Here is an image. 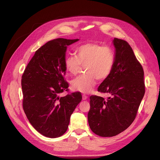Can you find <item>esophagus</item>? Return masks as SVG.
<instances>
[{"label": "esophagus", "instance_id": "34e87169", "mask_svg": "<svg viewBox=\"0 0 160 160\" xmlns=\"http://www.w3.org/2000/svg\"><path fill=\"white\" fill-rule=\"evenodd\" d=\"M82 98H83V100H86L88 99V95H86L85 94L82 95Z\"/></svg>", "mask_w": 160, "mask_h": 160}]
</instances>
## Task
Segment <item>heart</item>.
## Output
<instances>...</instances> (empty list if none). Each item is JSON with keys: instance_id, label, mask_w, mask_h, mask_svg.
I'll use <instances>...</instances> for the list:
<instances>
[{"instance_id": "b5f03b06", "label": "heart", "mask_w": 160, "mask_h": 160, "mask_svg": "<svg viewBox=\"0 0 160 160\" xmlns=\"http://www.w3.org/2000/svg\"><path fill=\"white\" fill-rule=\"evenodd\" d=\"M76 55H68L64 65L69 73L75 75L85 66V73L71 81L72 89L82 93H89L96 85L97 79H107L113 71L115 53L112 48L97 42H87L75 50Z\"/></svg>"}]
</instances>
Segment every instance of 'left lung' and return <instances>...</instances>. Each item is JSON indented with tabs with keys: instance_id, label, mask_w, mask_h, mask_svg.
I'll return each mask as SVG.
<instances>
[{
	"instance_id": "obj_1",
	"label": "left lung",
	"mask_w": 160,
	"mask_h": 160,
	"mask_svg": "<svg viewBox=\"0 0 160 160\" xmlns=\"http://www.w3.org/2000/svg\"><path fill=\"white\" fill-rule=\"evenodd\" d=\"M113 69L98 91L108 93L90 97L88 122L92 132L101 137H113L126 129L136 117L145 94L144 71L129 43L114 38Z\"/></svg>"
}]
</instances>
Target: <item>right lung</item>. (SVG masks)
<instances>
[{"mask_svg": "<svg viewBox=\"0 0 160 160\" xmlns=\"http://www.w3.org/2000/svg\"><path fill=\"white\" fill-rule=\"evenodd\" d=\"M79 39L59 38L36 51L22 75V108L32 127L47 138L63 135L70 117L82 99L80 92H69L64 59L67 47ZM69 93L60 98L59 93Z\"/></svg>", "mask_w": 160, "mask_h": 160, "instance_id": "add662e5", "label": "right lung"}]
</instances>
